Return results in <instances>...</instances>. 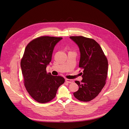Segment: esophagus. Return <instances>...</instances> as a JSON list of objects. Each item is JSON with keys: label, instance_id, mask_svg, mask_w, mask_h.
<instances>
[{"label": "esophagus", "instance_id": "obj_1", "mask_svg": "<svg viewBox=\"0 0 129 129\" xmlns=\"http://www.w3.org/2000/svg\"><path fill=\"white\" fill-rule=\"evenodd\" d=\"M65 81L69 83H72L74 82V80L72 79H66Z\"/></svg>", "mask_w": 129, "mask_h": 129}]
</instances>
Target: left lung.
<instances>
[{
	"label": "left lung",
	"mask_w": 129,
	"mask_h": 129,
	"mask_svg": "<svg viewBox=\"0 0 129 129\" xmlns=\"http://www.w3.org/2000/svg\"><path fill=\"white\" fill-rule=\"evenodd\" d=\"M80 52L79 67L83 69V79L75 82L79 89L74 96L83 102L91 101L98 96L105 84L108 61L100 45L95 40L83 36H71Z\"/></svg>",
	"instance_id": "left-lung-1"
}]
</instances>
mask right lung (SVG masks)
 <instances>
[{
	"mask_svg": "<svg viewBox=\"0 0 129 129\" xmlns=\"http://www.w3.org/2000/svg\"><path fill=\"white\" fill-rule=\"evenodd\" d=\"M62 38L42 36L32 40L25 47L21 68L25 88L40 103L49 102L55 97L65 79L47 74L46 69L51 61L55 45Z\"/></svg>",
	"mask_w": 129,
	"mask_h": 129,
	"instance_id": "right-lung-1",
	"label": "right lung"
}]
</instances>
